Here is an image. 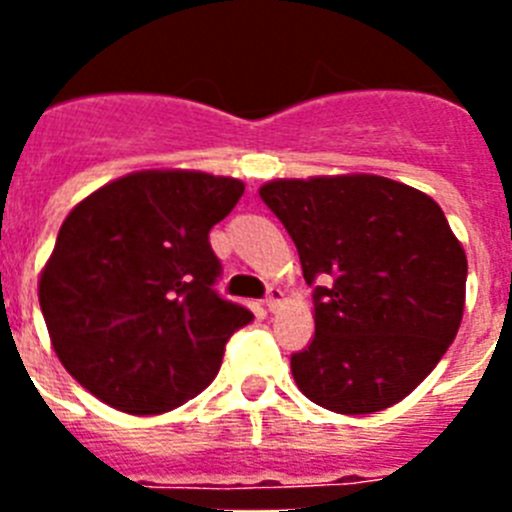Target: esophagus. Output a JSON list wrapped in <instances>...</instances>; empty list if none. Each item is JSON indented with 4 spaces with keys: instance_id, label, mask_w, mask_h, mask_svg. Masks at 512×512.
<instances>
[{
    "instance_id": "1",
    "label": "esophagus",
    "mask_w": 512,
    "mask_h": 512,
    "mask_svg": "<svg viewBox=\"0 0 512 512\" xmlns=\"http://www.w3.org/2000/svg\"><path fill=\"white\" fill-rule=\"evenodd\" d=\"M282 289H277V287H269V292H266V297H264V305L269 307V310H274V307L279 305V302H282Z\"/></svg>"
}]
</instances>
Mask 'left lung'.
<instances>
[{
	"instance_id": "1",
	"label": "left lung",
	"mask_w": 512,
	"mask_h": 512,
	"mask_svg": "<svg viewBox=\"0 0 512 512\" xmlns=\"http://www.w3.org/2000/svg\"><path fill=\"white\" fill-rule=\"evenodd\" d=\"M259 194L315 287V336L292 354L302 395L341 415L408 397L464 315L467 256L441 207L374 174L277 179Z\"/></svg>"
}]
</instances>
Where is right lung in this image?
Returning a JSON list of instances; mask_svg holds the SVG:
<instances>
[{
	"label": "right lung",
	"mask_w": 512,
	"mask_h": 512,
	"mask_svg": "<svg viewBox=\"0 0 512 512\" xmlns=\"http://www.w3.org/2000/svg\"><path fill=\"white\" fill-rule=\"evenodd\" d=\"M243 182L202 171H135L79 202L58 230L38 297L66 372L130 415L200 395L225 343L253 320L217 295L212 225Z\"/></svg>",
	"instance_id": "right-lung-1"
}]
</instances>
